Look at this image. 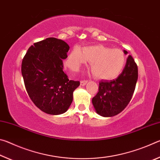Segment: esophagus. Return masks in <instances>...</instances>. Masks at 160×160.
<instances>
[{
    "instance_id": "1",
    "label": "esophagus",
    "mask_w": 160,
    "mask_h": 160,
    "mask_svg": "<svg viewBox=\"0 0 160 160\" xmlns=\"http://www.w3.org/2000/svg\"><path fill=\"white\" fill-rule=\"evenodd\" d=\"M87 82H88V80H81L80 81V85H82V86L85 85Z\"/></svg>"
}]
</instances>
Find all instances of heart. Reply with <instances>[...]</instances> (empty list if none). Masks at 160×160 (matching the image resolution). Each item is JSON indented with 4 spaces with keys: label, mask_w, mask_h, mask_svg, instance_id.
<instances>
[{
    "label": "heart",
    "mask_w": 160,
    "mask_h": 160,
    "mask_svg": "<svg viewBox=\"0 0 160 160\" xmlns=\"http://www.w3.org/2000/svg\"><path fill=\"white\" fill-rule=\"evenodd\" d=\"M90 62L92 73L99 79L112 80L118 77L126 63V56L121 49H112L102 45L85 47L82 52L75 48L68 56L66 66L78 70L85 62Z\"/></svg>",
    "instance_id": "heart-1"
}]
</instances>
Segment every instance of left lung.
<instances>
[{
    "instance_id": "obj_1",
    "label": "left lung",
    "mask_w": 160,
    "mask_h": 160,
    "mask_svg": "<svg viewBox=\"0 0 160 160\" xmlns=\"http://www.w3.org/2000/svg\"><path fill=\"white\" fill-rule=\"evenodd\" d=\"M124 53H128L124 50ZM138 77V66L130 55L123 71L115 80L101 81L99 92L92 102L97 113L112 117L121 113L131 101Z\"/></svg>"
}]
</instances>
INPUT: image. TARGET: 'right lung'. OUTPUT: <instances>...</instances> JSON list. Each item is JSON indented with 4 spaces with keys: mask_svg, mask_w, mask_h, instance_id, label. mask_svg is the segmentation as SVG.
<instances>
[{
    "mask_svg": "<svg viewBox=\"0 0 160 160\" xmlns=\"http://www.w3.org/2000/svg\"><path fill=\"white\" fill-rule=\"evenodd\" d=\"M69 46L61 39L47 38L34 43L22 62V75L26 90L35 106L48 114L66 112L79 81L70 80L63 72Z\"/></svg>",
    "mask_w": 160,
    "mask_h": 160,
    "instance_id": "right-lung-1",
    "label": "right lung"
}]
</instances>
